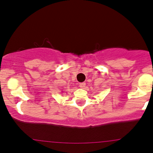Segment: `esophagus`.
<instances>
[{
	"label": "esophagus",
	"instance_id": "34e87169",
	"mask_svg": "<svg viewBox=\"0 0 153 153\" xmlns=\"http://www.w3.org/2000/svg\"><path fill=\"white\" fill-rule=\"evenodd\" d=\"M79 86L81 88H84V87L85 86V82H80L79 84Z\"/></svg>",
	"mask_w": 153,
	"mask_h": 153
}]
</instances>
